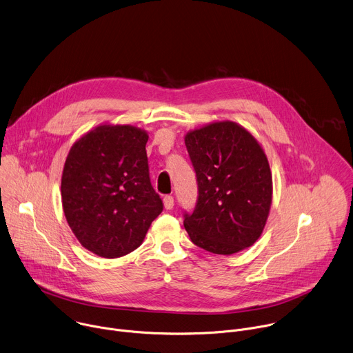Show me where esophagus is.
<instances>
[{"label":"esophagus","mask_w":353,"mask_h":353,"mask_svg":"<svg viewBox=\"0 0 353 353\" xmlns=\"http://www.w3.org/2000/svg\"><path fill=\"white\" fill-rule=\"evenodd\" d=\"M163 203H164L165 210H171L174 207V197L172 196H164Z\"/></svg>","instance_id":"1"}]
</instances>
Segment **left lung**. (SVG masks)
Instances as JSON below:
<instances>
[{
	"mask_svg": "<svg viewBox=\"0 0 353 353\" xmlns=\"http://www.w3.org/2000/svg\"><path fill=\"white\" fill-rule=\"evenodd\" d=\"M199 197L183 225L192 242L214 254H234L261 235L272 200V176L257 139L232 121L185 134Z\"/></svg>",
	"mask_w": 353,
	"mask_h": 353,
	"instance_id": "8db88e82",
	"label": "left lung"
}]
</instances>
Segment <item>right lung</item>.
<instances>
[{
	"label": "right lung",
	"instance_id": "1",
	"mask_svg": "<svg viewBox=\"0 0 353 353\" xmlns=\"http://www.w3.org/2000/svg\"><path fill=\"white\" fill-rule=\"evenodd\" d=\"M148 140L140 128L103 123L68 153L61 178L63 214L81 245L100 257L137 249L163 211L149 176Z\"/></svg>",
	"mask_w": 353,
	"mask_h": 353
}]
</instances>
